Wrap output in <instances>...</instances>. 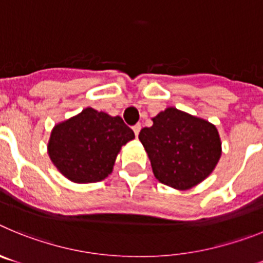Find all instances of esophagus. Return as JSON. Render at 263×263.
<instances>
[{
	"instance_id": "obj_1",
	"label": "esophagus",
	"mask_w": 263,
	"mask_h": 263,
	"mask_svg": "<svg viewBox=\"0 0 263 263\" xmlns=\"http://www.w3.org/2000/svg\"><path fill=\"white\" fill-rule=\"evenodd\" d=\"M141 129H142V126H141V124H137L133 126V130H134V134H136V137H138L139 132H141Z\"/></svg>"
}]
</instances>
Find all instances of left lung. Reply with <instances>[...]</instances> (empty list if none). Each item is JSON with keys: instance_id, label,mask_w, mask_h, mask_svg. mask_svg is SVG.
Segmentation results:
<instances>
[{"instance_id": "left-lung-1", "label": "left lung", "mask_w": 263, "mask_h": 263, "mask_svg": "<svg viewBox=\"0 0 263 263\" xmlns=\"http://www.w3.org/2000/svg\"><path fill=\"white\" fill-rule=\"evenodd\" d=\"M143 127L138 138L160 183L185 191L212 174L221 157V139L206 120L166 108Z\"/></svg>"}]
</instances>
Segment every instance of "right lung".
Instances as JSON below:
<instances>
[{
    "label": "right lung",
    "instance_id": "obj_1",
    "mask_svg": "<svg viewBox=\"0 0 263 263\" xmlns=\"http://www.w3.org/2000/svg\"><path fill=\"white\" fill-rule=\"evenodd\" d=\"M132 139L134 132L122 118L85 108L53 126L47 152L71 182L96 183L111 174L121 147Z\"/></svg>",
    "mask_w": 263,
    "mask_h": 263
}]
</instances>
